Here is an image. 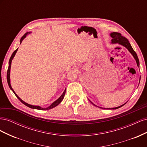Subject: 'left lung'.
<instances>
[{
    "mask_svg": "<svg viewBox=\"0 0 147 147\" xmlns=\"http://www.w3.org/2000/svg\"><path fill=\"white\" fill-rule=\"evenodd\" d=\"M110 36L112 37V42L113 43H119V45H121L124 46V47H126L127 49V50L129 51V52L131 53V54L132 55V56H134V57L135 58V59L136 61L137 64V66L139 67V58H138L136 53L135 52V51L133 50V48H132L130 43L129 42L128 40L126 37L122 36L121 34H120V33H119V32H113L110 34ZM91 103H92V102H91ZM92 104L94 105H95L94 104ZM124 104H123V105H122L121 106L117 107H115V108H109V109L107 108V109H118L119 107H121L123 106ZM104 109H105V108H104Z\"/></svg>",
    "mask_w": 147,
    "mask_h": 147,
    "instance_id": "left-lung-1",
    "label": "left lung"
}]
</instances>
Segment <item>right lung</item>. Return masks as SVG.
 I'll return each instance as SVG.
<instances>
[{
    "label": "right lung",
    "instance_id": "obj_1",
    "mask_svg": "<svg viewBox=\"0 0 147 147\" xmlns=\"http://www.w3.org/2000/svg\"><path fill=\"white\" fill-rule=\"evenodd\" d=\"M30 32H26V33L23 35V36L21 37V40H20L21 43L22 41L23 40V39L26 37V35H27L28 34H30ZM17 50H18V48L16 49V50L13 53V54L11 55V57H10V60H9V64H8V70H7V82H8V86H9L10 88L12 90V91H13V92H14V94H15V96L17 97V98L18 99L22 102V103H23V104H24L25 105L28 106V107H29V108L34 109H38V110H49V109H53V108L57 106V105H58L61 103V101L63 100V99H64V95H65L66 89L64 90V92L63 93V94H62V95L60 96L59 98L58 99H57L55 102H53V103L50 106H49L48 107H47V108H42V107H40V106H35V105H32L28 104H27V103H26V102H24L23 100H21V99L20 98V97L17 96V94L15 92L14 90H13V88H12L11 86V84H10V68H11V61H12V59H13V57H14V56H15V54H16V53Z\"/></svg>",
    "mask_w": 147,
    "mask_h": 147
}]
</instances>
